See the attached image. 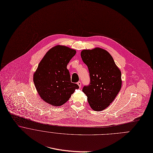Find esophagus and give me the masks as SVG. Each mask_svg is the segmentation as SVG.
Returning <instances> with one entry per match:
<instances>
[{
	"mask_svg": "<svg viewBox=\"0 0 153 153\" xmlns=\"http://www.w3.org/2000/svg\"><path fill=\"white\" fill-rule=\"evenodd\" d=\"M77 85H79V88H81V86H82V83H81V82L79 81V82H77Z\"/></svg>",
	"mask_w": 153,
	"mask_h": 153,
	"instance_id": "34e87169",
	"label": "esophagus"
}]
</instances>
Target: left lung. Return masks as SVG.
I'll list each match as a JSON object with an SVG mask.
<instances>
[{
  "label": "left lung",
  "instance_id": "obj_1",
  "mask_svg": "<svg viewBox=\"0 0 153 153\" xmlns=\"http://www.w3.org/2000/svg\"><path fill=\"white\" fill-rule=\"evenodd\" d=\"M83 61L88 67L90 83L82 91L88 96L92 109L101 111L111 103L120 91L121 73L111 54L96 48L81 52Z\"/></svg>",
  "mask_w": 153,
  "mask_h": 153
}]
</instances>
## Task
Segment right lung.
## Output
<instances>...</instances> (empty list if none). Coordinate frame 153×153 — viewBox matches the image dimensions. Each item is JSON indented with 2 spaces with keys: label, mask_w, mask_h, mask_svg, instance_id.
<instances>
[{
  "label": "right lung",
  "mask_w": 153,
  "mask_h": 153,
  "mask_svg": "<svg viewBox=\"0 0 153 153\" xmlns=\"http://www.w3.org/2000/svg\"><path fill=\"white\" fill-rule=\"evenodd\" d=\"M76 51L61 45L50 49L38 64L33 83L41 97L49 104L59 106L65 103L79 86L71 82L67 65Z\"/></svg>",
  "instance_id": "1"
}]
</instances>
